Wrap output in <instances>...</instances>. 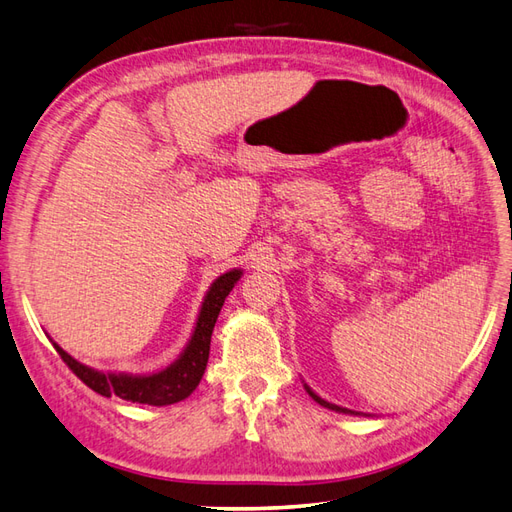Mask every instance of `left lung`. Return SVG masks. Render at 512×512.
<instances>
[{"instance_id":"left-lung-1","label":"left lung","mask_w":512,"mask_h":512,"mask_svg":"<svg viewBox=\"0 0 512 512\" xmlns=\"http://www.w3.org/2000/svg\"><path fill=\"white\" fill-rule=\"evenodd\" d=\"M305 388H307V386H305ZM307 392H310V397H312L314 401H318L320 406H325V408H329V410H336V412H349L347 408H340V406H334V403H329V401H325V399H320L318 395H314V392H312L310 388H307Z\"/></svg>"}]
</instances>
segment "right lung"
Returning a JSON list of instances; mask_svg holds the SVG:
<instances>
[{
    "label": "right lung",
    "mask_w": 512,
    "mask_h": 512,
    "mask_svg": "<svg viewBox=\"0 0 512 512\" xmlns=\"http://www.w3.org/2000/svg\"><path fill=\"white\" fill-rule=\"evenodd\" d=\"M240 270H231L227 275L213 281L209 294L205 296L202 310L196 323V331L192 340H189L185 353L178 358L172 366L165 371L150 375V377H133V375H113V373H100L93 368L82 366L71 355H67L56 344V351L61 355V360L69 366V371L74 373L82 384H87L91 390L98 392L102 397L117 395L126 401L133 403H148V406H170V403L181 401L194 392V388L200 384L202 373L207 368L209 360V344L213 325H216L218 314L227 299L233 285L240 279Z\"/></svg>",
    "instance_id": "obj_1"
}]
</instances>
